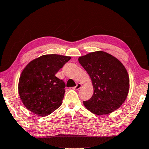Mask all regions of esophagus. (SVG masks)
I'll return each instance as SVG.
<instances>
[{"label": "esophagus", "mask_w": 149, "mask_h": 149, "mask_svg": "<svg viewBox=\"0 0 149 149\" xmlns=\"http://www.w3.org/2000/svg\"><path fill=\"white\" fill-rule=\"evenodd\" d=\"M81 86H82V84H81L78 83V84H77V86H74V87H73V89H74V90L78 91V90H79L80 88H81Z\"/></svg>", "instance_id": "esophagus-1"}]
</instances>
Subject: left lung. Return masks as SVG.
I'll return each mask as SVG.
<instances>
[{
	"label": "left lung",
	"mask_w": 149,
	"mask_h": 149,
	"mask_svg": "<svg viewBox=\"0 0 149 149\" xmlns=\"http://www.w3.org/2000/svg\"><path fill=\"white\" fill-rule=\"evenodd\" d=\"M79 62L91 77L94 93L83 101L84 107L97 115H104L118 109L129 91V77L125 67L115 57L104 51L80 56Z\"/></svg>",
	"instance_id": "8db88e82"
}]
</instances>
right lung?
Returning <instances> with one entry per match:
<instances>
[{"label":"right lung","mask_w":149,"mask_h":149,"mask_svg":"<svg viewBox=\"0 0 149 149\" xmlns=\"http://www.w3.org/2000/svg\"><path fill=\"white\" fill-rule=\"evenodd\" d=\"M70 58L55 54H46L26 66L20 76L19 94L27 109L43 117L61 106L65 83L55 74Z\"/></svg>","instance_id":"add662e5"}]
</instances>
